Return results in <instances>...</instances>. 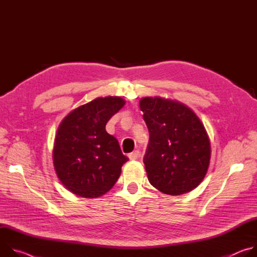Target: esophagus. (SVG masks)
<instances>
[{
	"label": "esophagus",
	"instance_id": "1",
	"mask_svg": "<svg viewBox=\"0 0 257 257\" xmlns=\"http://www.w3.org/2000/svg\"><path fill=\"white\" fill-rule=\"evenodd\" d=\"M139 151H134V152H132V153H130L129 155H128V158L131 160V161H134V160H137L138 159V157H139Z\"/></svg>",
	"mask_w": 257,
	"mask_h": 257
}]
</instances>
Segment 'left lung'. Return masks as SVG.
I'll list each match as a JSON object with an SVG mask.
<instances>
[{
    "label": "left lung",
    "instance_id": "left-lung-1",
    "mask_svg": "<svg viewBox=\"0 0 257 257\" xmlns=\"http://www.w3.org/2000/svg\"><path fill=\"white\" fill-rule=\"evenodd\" d=\"M150 143L143 159L151 184L169 195L195 189L204 179L211 148L197 115L186 104L161 96L139 100Z\"/></svg>",
    "mask_w": 257,
    "mask_h": 257
}]
</instances>
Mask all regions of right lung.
Returning a JSON list of instances; mask_svg holds the SVG:
<instances>
[{
  "instance_id": "obj_1",
  "label": "right lung",
  "mask_w": 257,
  "mask_h": 257,
  "mask_svg": "<svg viewBox=\"0 0 257 257\" xmlns=\"http://www.w3.org/2000/svg\"><path fill=\"white\" fill-rule=\"evenodd\" d=\"M120 96L97 97L70 112L54 142L56 174L73 194L96 198L111 190L128 161L105 124L125 104Z\"/></svg>"
}]
</instances>
